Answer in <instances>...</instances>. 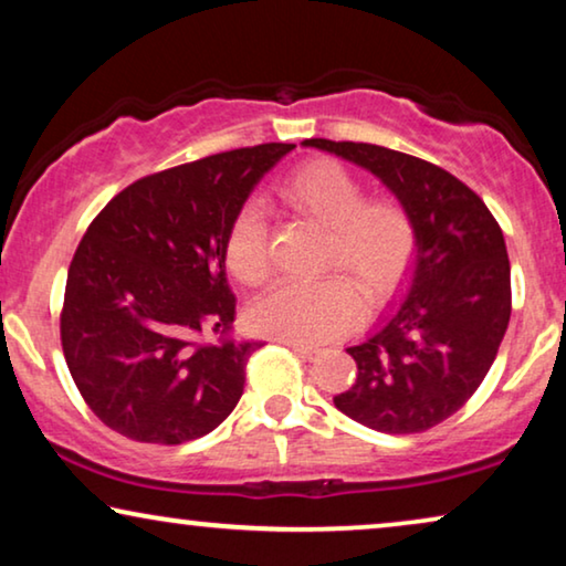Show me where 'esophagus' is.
<instances>
[{"instance_id":"1","label":"esophagus","mask_w":566,"mask_h":566,"mask_svg":"<svg viewBox=\"0 0 566 566\" xmlns=\"http://www.w3.org/2000/svg\"><path fill=\"white\" fill-rule=\"evenodd\" d=\"M283 345H289L293 353H298L301 358H306V360H314V358H319V350H316V347H306V345H298V343H291V339H281Z\"/></svg>"}]
</instances>
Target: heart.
Masks as SVG:
<instances>
[{
	"instance_id": "heart-1",
	"label": "heart",
	"mask_w": 566,
	"mask_h": 566,
	"mask_svg": "<svg viewBox=\"0 0 566 566\" xmlns=\"http://www.w3.org/2000/svg\"><path fill=\"white\" fill-rule=\"evenodd\" d=\"M281 192L293 208L327 227L324 268L345 270L368 301L384 298L397 289L417 247L415 221L399 200L366 198L360 177L332 159L298 167L285 177ZM227 265L244 285L268 281L270 234L258 203L239 208L227 239ZM349 279L332 273L308 283H275L252 304V329L306 347L347 335L363 316L360 293Z\"/></svg>"
}]
</instances>
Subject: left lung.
<instances>
[{
  "instance_id": "obj_1",
  "label": "left lung",
  "mask_w": 566,
  "mask_h": 566,
  "mask_svg": "<svg viewBox=\"0 0 566 566\" xmlns=\"http://www.w3.org/2000/svg\"><path fill=\"white\" fill-rule=\"evenodd\" d=\"M368 169L415 221L417 252L399 301L347 347L358 366L335 407L389 436L436 428L467 405L510 322V260L490 208L438 165L376 144L306 138Z\"/></svg>"
}]
</instances>
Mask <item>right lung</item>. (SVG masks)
<instances>
[{
	"label": "right lung",
	"mask_w": 566,
	"mask_h": 566,
	"mask_svg": "<svg viewBox=\"0 0 566 566\" xmlns=\"http://www.w3.org/2000/svg\"><path fill=\"white\" fill-rule=\"evenodd\" d=\"M291 149L260 144L142 177L90 223L69 265L61 347L111 430L180 446L237 407L260 343L229 337L227 239L254 185ZM203 331L222 339L200 344Z\"/></svg>",
	"instance_id": "1"
}]
</instances>
